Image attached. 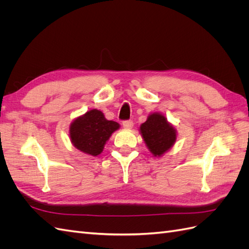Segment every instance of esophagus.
I'll return each instance as SVG.
<instances>
[{
  "mask_svg": "<svg viewBox=\"0 0 249 249\" xmlns=\"http://www.w3.org/2000/svg\"><path fill=\"white\" fill-rule=\"evenodd\" d=\"M123 125H124V129L131 130L132 127H133V125H134V124H133L132 120H124V122H123Z\"/></svg>",
  "mask_w": 249,
  "mask_h": 249,
  "instance_id": "obj_1",
  "label": "esophagus"
}]
</instances>
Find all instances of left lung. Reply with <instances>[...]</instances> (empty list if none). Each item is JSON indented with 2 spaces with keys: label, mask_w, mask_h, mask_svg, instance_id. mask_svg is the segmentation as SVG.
Returning a JSON list of instances; mask_svg holds the SVG:
<instances>
[{
  "label": "left lung",
  "mask_w": 249,
  "mask_h": 249,
  "mask_svg": "<svg viewBox=\"0 0 249 249\" xmlns=\"http://www.w3.org/2000/svg\"><path fill=\"white\" fill-rule=\"evenodd\" d=\"M141 136L154 157H162L175 144L177 130L161 113L149 114L146 122L140 125Z\"/></svg>",
  "instance_id": "left-lung-1"
}]
</instances>
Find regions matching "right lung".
<instances>
[{
    "label": "right lung",
    "instance_id": "1",
    "mask_svg": "<svg viewBox=\"0 0 249 249\" xmlns=\"http://www.w3.org/2000/svg\"><path fill=\"white\" fill-rule=\"evenodd\" d=\"M119 126L116 122L106 119L102 111L92 109L71 124L70 138L80 152L95 157L103 152L106 142Z\"/></svg>",
    "mask_w": 249,
    "mask_h": 249
}]
</instances>
